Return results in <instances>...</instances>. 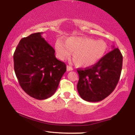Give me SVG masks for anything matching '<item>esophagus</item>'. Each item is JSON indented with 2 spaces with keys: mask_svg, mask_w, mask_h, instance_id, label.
Wrapping results in <instances>:
<instances>
[{
  "mask_svg": "<svg viewBox=\"0 0 135 135\" xmlns=\"http://www.w3.org/2000/svg\"><path fill=\"white\" fill-rule=\"evenodd\" d=\"M66 70H67V71H71L73 70V68L71 66L67 65L66 66Z\"/></svg>",
  "mask_w": 135,
  "mask_h": 135,
  "instance_id": "34e87169",
  "label": "esophagus"
}]
</instances>
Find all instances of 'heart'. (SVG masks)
<instances>
[{
  "instance_id": "1",
  "label": "heart",
  "mask_w": 135,
  "mask_h": 135,
  "mask_svg": "<svg viewBox=\"0 0 135 135\" xmlns=\"http://www.w3.org/2000/svg\"><path fill=\"white\" fill-rule=\"evenodd\" d=\"M108 45L104 41L85 37L72 36L65 40L56 42L55 50L59 60L63 61L72 53L75 65L80 67H90L94 65L105 56Z\"/></svg>"
}]
</instances>
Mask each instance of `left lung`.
I'll return each mask as SVG.
<instances>
[{
  "label": "left lung",
  "instance_id": "1",
  "mask_svg": "<svg viewBox=\"0 0 135 135\" xmlns=\"http://www.w3.org/2000/svg\"><path fill=\"white\" fill-rule=\"evenodd\" d=\"M122 66L121 52L114 47L94 65L77 69L79 79L77 87L80 97L90 102L102 101L107 97L118 83Z\"/></svg>",
  "mask_w": 135,
  "mask_h": 135
}]
</instances>
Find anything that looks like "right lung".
<instances>
[{"label":"right lung","mask_w":135,"mask_h":135,"mask_svg":"<svg viewBox=\"0 0 135 135\" xmlns=\"http://www.w3.org/2000/svg\"><path fill=\"white\" fill-rule=\"evenodd\" d=\"M42 33L37 32L21 38L13 55L20 86L37 100L53 95L66 70L65 63L57 60L55 49L42 37Z\"/></svg>","instance_id":"right-lung-1"}]
</instances>
